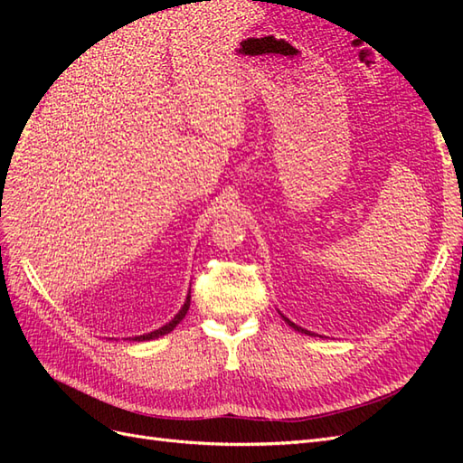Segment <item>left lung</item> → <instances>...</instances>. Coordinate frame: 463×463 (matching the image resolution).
Returning a JSON list of instances; mask_svg holds the SVG:
<instances>
[{
  "label": "left lung",
  "mask_w": 463,
  "mask_h": 463,
  "mask_svg": "<svg viewBox=\"0 0 463 463\" xmlns=\"http://www.w3.org/2000/svg\"><path fill=\"white\" fill-rule=\"evenodd\" d=\"M279 315H282V313H279ZM282 318H284V320L288 322V325H289V326H291L293 330H298V332H301V334H307V335H317V334H313V332H309V330H305V328L298 326V325H296V322H291V320H289L288 317H284V315H282Z\"/></svg>",
  "instance_id": "8db88e82"
}]
</instances>
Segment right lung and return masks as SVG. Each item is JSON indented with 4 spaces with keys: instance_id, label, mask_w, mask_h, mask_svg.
<instances>
[{
    "instance_id": "1",
    "label": "right lung",
    "mask_w": 463,
    "mask_h": 463,
    "mask_svg": "<svg viewBox=\"0 0 463 463\" xmlns=\"http://www.w3.org/2000/svg\"><path fill=\"white\" fill-rule=\"evenodd\" d=\"M189 305H191V289H189V293H187V298H185V303H184V307H181L179 309V313L170 320V322H165L164 326H160V328H156V330H152V332H148V334H141V335H135V338H125V340H133V342H146V340H156V338H160V335H165V334H170L181 320L185 318V315H187V311H189ZM114 340V338H111Z\"/></svg>"
}]
</instances>
